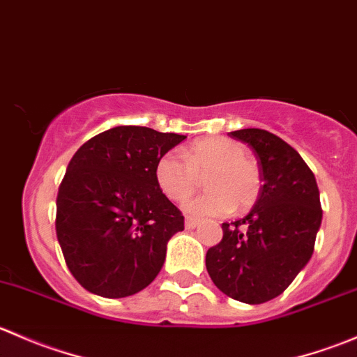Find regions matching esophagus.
<instances>
[{"label":"esophagus","instance_id":"esophagus-1","mask_svg":"<svg viewBox=\"0 0 357 357\" xmlns=\"http://www.w3.org/2000/svg\"><path fill=\"white\" fill-rule=\"evenodd\" d=\"M185 226H186V229H195L197 226H199V221H197V219H192V218H186Z\"/></svg>","mask_w":357,"mask_h":357}]
</instances>
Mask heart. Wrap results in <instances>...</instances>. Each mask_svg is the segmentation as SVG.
Instances as JSON below:
<instances>
[{"mask_svg": "<svg viewBox=\"0 0 357 357\" xmlns=\"http://www.w3.org/2000/svg\"><path fill=\"white\" fill-rule=\"evenodd\" d=\"M186 160L169 152L158 160L155 178L162 193L172 202H185L199 190L202 178L211 188L185 205L195 218H215L233 208L247 211L261 195V169L245 155L242 143L225 136L197 139L186 149Z\"/></svg>", "mask_w": 357, "mask_h": 357, "instance_id": "1", "label": "heart"}]
</instances>
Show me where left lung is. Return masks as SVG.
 Returning a JSON list of instances; mask_svg holds the SVG:
<instances>
[{"instance_id":"1","label":"left lung","mask_w":357,"mask_h":357,"mask_svg":"<svg viewBox=\"0 0 357 357\" xmlns=\"http://www.w3.org/2000/svg\"><path fill=\"white\" fill-rule=\"evenodd\" d=\"M229 136L247 143L261 169V195L243 219L222 222L205 266L222 294L245 304L278 297L305 268L321 226L316 178L297 150L264 129Z\"/></svg>"}]
</instances>
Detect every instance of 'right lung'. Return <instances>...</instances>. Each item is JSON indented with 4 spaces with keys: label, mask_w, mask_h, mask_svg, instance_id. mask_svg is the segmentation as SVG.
<instances>
[{
    "label": "right lung",
    "mask_w": 357,
    "mask_h": 357,
    "mask_svg": "<svg viewBox=\"0 0 357 357\" xmlns=\"http://www.w3.org/2000/svg\"><path fill=\"white\" fill-rule=\"evenodd\" d=\"M185 138L117 126L68 162L56 197V238L72 276L88 291L129 297L157 278L185 218L162 193L155 169Z\"/></svg>",
    "instance_id": "obj_1"
}]
</instances>
